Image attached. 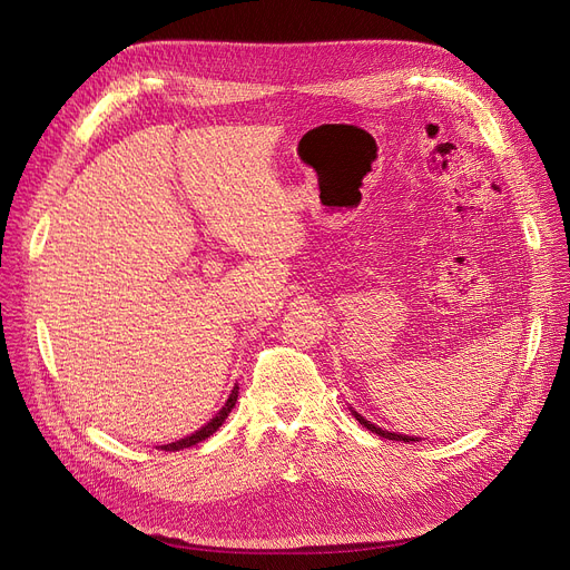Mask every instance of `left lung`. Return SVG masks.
<instances>
[{
    "instance_id": "1",
    "label": "left lung",
    "mask_w": 570,
    "mask_h": 570,
    "mask_svg": "<svg viewBox=\"0 0 570 570\" xmlns=\"http://www.w3.org/2000/svg\"><path fill=\"white\" fill-rule=\"evenodd\" d=\"M353 415H355V421H357V423H361L363 428H367L370 432H374V434H379V436H383V439H391V441H404V443H409V441H417V439H413V436H406V434H395V432H385V430H381V428L372 425L370 421H365V417H363L361 413H355V411H353Z\"/></svg>"
}]
</instances>
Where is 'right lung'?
Here are the masks:
<instances>
[{
  "mask_svg": "<svg viewBox=\"0 0 570 570\" xmlns=\"http://www.w3.org/2000/svg\"><path fill=\"white\" fill-rule=\"evenodd\" d=\"M237 391L239 387L235 385L233 387V393H230V397H228V402L222 406V411L213 417V421H209L205 428H200L198 432H194L191 436H187V439H183V441H175V443H168V445H161V451H183V448H189V445H196V443H200V441H205L209 434H215L222 425H224V421L228 417V413H230V409L235 406V402H237Z\"/></svg>",
  "mask_w": 570,
  "mask_h": 570,
  "instance_id": "1",
  "label": "right lung"
}]
</instances>
